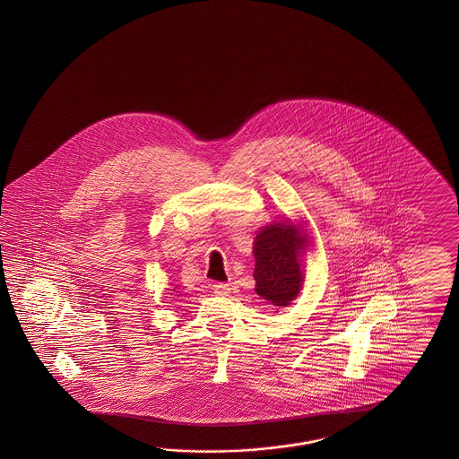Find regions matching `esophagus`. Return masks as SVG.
<instances>
[{
    "label": "esophagus",
    "mask_w": 459,
    "mask_h": 459,
    "mask_svg": "<svg viewBox=\"0 0 459 459\" xmlns=\"http://www.w3.org/2000/svg\"><path fill=\"white\" fill-rule=\"evenodd\" d=\"M213 292H215L216 295H228V293L231 292V283H215V285H213Z\"/></svg>",
    "instance_id": "obj_1"
}]
</instances>
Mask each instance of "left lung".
<instances>
[{"label": "left lung", "instance_id": "8db88e82", "mask_svg": "<svg viewBox=\"0 0 459 459\" xmlns=\"http://www.w3.org/2000/svg\"><path fill=\"white\" fill-rule=\"evenodd\" d=\"M308 238L299 225L277 221L264 226L254 239L255 292L275 307L290 305L300 292L303 271L300 257Z\"/></svg>", "mask_w": 459, "mask_h": 459}]
</instances>
